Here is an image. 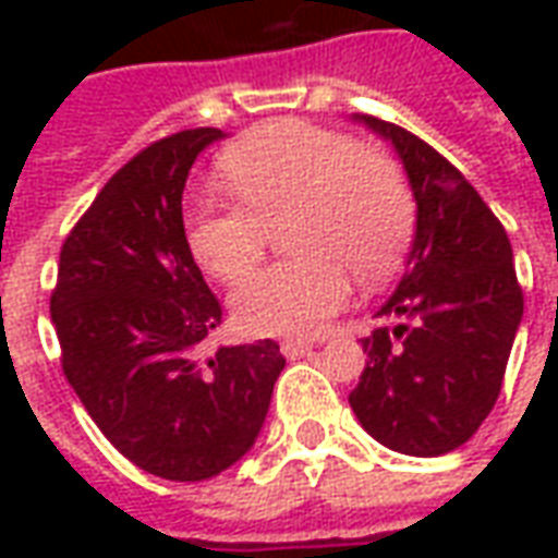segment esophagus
I'll return each instance as SVG.
<instances>
[{"mask_svg": "<svg viewBox=\"0 0 558 558\" xmlns=\"http://www.w3.org/2000/svg\"><path fill=\"white\" fill-rule=\"evenodd\" d=\"M314 350V343L311 340H299V338H290L280 343V352L287 355V359H299V355H304V352Z\"/></svg>", "mask_w": 558, "mask_h": 558, "instance_id": "esophagus-1", "label": "esophagus"}]
</instances>
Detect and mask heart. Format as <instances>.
Listing matches in <instances>:
<instances>
[{"label": "heart", "mask_w": 558, "mask_h": 558, "mask_svg": "<svg viewBox=\"0 0 558 558\" xmlns=\"http://www.w3.org/2000/svg\"><path fill=\"white\" fill-rule=\"evenodd\" d=\"M223 187L184 203L191 254L211 278L242 280L283 230L287 263L232 292V314L254 335H314L350 299V275L386 280L412 235V191L386 151L331 128L283 119L256 128L220 158Z\"/></svg>", "instance_id": "heart-1"}]
</instances>
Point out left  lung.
Masks as SVG:
<instances>
[{"label":"left lung","mask_w":558,"mask_h":558,"mask_svg":"<svg viewBox=\"0 0 558 558\" xmlns=\"http://www.w3.org/2000/svg\"><path fill=\"white\" fill-rule=\"evenodd\" d=\"M391 140L418 206L398 290L362 338L367 367L350 407L376 442L412 457L454 451L502 391L523 319L508 232L451 160L407 128L359 116Z\"/></svg>","instance_id":"obj_1"}]
</instances>
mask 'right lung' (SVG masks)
Segmentation results:
<instances>
[{"label": "right lung", "instance_id": "add662e5", "mask_svg": "<svg viewBox=\"0 0 558 558\" xmlns=\"http://www.w3.org/2000/svg\"><path fill=\"white\" fill-rule=\"evenodd\" d=\"M218 128L148 143L68 232L50 295L62 374L134 466L206 481L247 454L287 359L275 340L199 343L220 326L184 235L182 191Z\"/></svg>", "mask_w": 558, "mask_h": 558}]
</instances>
